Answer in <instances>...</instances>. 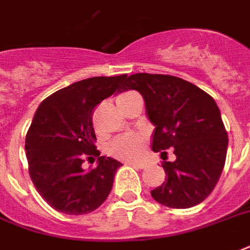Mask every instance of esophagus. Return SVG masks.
I'll return each mask as SVG.
<instances>
[{
	"mask_svg": "<svg viewBox=\"0 0 250 250\" xmlns=\"http://www.w3.org/2000/svg\"><path fill=\"white\" fill-rule=\"evenodd\" d=\"M127 165H130V166H134L137 168H145L147 166V163L146 162H129Z\"/></svg>",
	"mask_w": 250,
	"mask_h": 250,
	"instance_id": "obj_1",
	"label": "esophagus"
}]
</instances>
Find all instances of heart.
I'll return each mask as SVG.
<instances>
[{
    "mask_svg": "<svg viewBox=\"0 0 250 250\" xmlns=\"http://www.w3.org/2000/svg\"><path fill=\"white\" fill-rule=\"evenodd\" d=\"M130 92L123 93L118 96V99L125 97ZM144 149H145V137L137 134V133H130V134H124V136L117 137L116 140L112 141L109 147H108V153L117 159L134 161V159L140 158Z\"/></svg>",
    "mask_w": 250,
    "mask_h": 250,
    "instance_id": "b5f03b06",
    "label": "heart"
}]
</instances>
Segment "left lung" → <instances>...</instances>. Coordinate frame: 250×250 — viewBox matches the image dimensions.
<instances>
[{
    "label": "left lung",
    "mask_w": 250,
    "mask_h": 250,
    "mask_svg": "<svg viewBox=\"0 0 250 250\" xmlns=\"http://www.w3.org/2000/svg\"><path fill=\"white\" fill-rule=\"evenodd\" d=\"M121 89H136L145 99L149 120L155 125L153 151L172 147L176 157L174 162L162 163L166 182L151 191L154 200L170 208L202 203L217 185L228 147L215 100L192 83L171 75H130Z\"/></svg>",
    "instance_id": "left-lung-1"
}]
</instances>
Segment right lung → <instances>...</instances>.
Segmentation results:
<instances>
[{
    "mask_svg": "<svg viewBox=\"0 0 250 250\" xmlns=\"http://www.w3.org/2000/svg\"><path fill=\"white\" fill-rule=\"evenodd\" d=\"M126 75L96 76L62 88L42 101L26 134V157L35 188L54 209L85 215L108 198L121 163L100 157L95 146L93 110L120 89ZM99 156L84 170L85 158Z\"/></svg>",
    "mask_w": 250,
    "mask_h": 250,
    "instance_id": "right-lung-1",
    "label": "right lung"
}]
</instances>
